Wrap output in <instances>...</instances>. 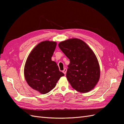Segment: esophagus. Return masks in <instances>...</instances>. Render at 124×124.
I'll return each mask as SVG.
<instances>
[{"mask_svg":"<svg viewBox=\"0 0 124 124\" xmlns=\"http://www.w3.org/2000/svg\"><path fill=\"white\" fill-rule=\"evenodd\" d=\"M62 72L65 74V75H66V72H67V69H66V68H65L64 69H63V70L62 71Z\"/></svg>","mask_w":124,"mask_h":124,"instance_id":"obj_1","label":"esophagus"}]
</instances>
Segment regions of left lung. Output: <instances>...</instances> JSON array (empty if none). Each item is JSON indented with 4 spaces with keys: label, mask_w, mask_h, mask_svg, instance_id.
<instances>
[{
    "label": "left lung",
    "mask_w": 124,
    "mask_h": 124,
    "mask_svg": "<svg viewBox=\"0 0 124 124\" xmlns=\"http://www.w3.org/2000/svg\"><path fill=\"white\" fill-rule=\"evenodd\" d=\"M58 46L70 59L66 77L72 88L82 93L95 88L99 80L100 66L94 52L77 38L62 41Z\"/></svg>",
    "instance_id": "obj_1"
}]
</instances>
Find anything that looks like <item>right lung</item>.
I'll return each instance as SVG.
<instances>
[{
  "instance_id": "right-lung-1",
  "label": "right lung",
  "mask_w": 124,
  "mask_h": 124,
  "mask_svg": "<svg viewBox=\"0 0 124 124\" xmlns=\"http://www.w3.org/2000/svg\"><path fill=\"white\" fill-rule=\"evenodd\" d=\"M57 43L46 40L38 44L29 54L24 67L25 80L30 87L41 94L52 91L64 76L52 61Z\"/></svg>"
}]
</instances>
